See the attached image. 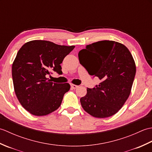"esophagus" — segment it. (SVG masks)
<instances>
[{"label": "esophagus", "mask_w": 152, "mask_h": 152, "mask_svg": "<svg viewBox=\"0 0 152 152\" xmlns=\"http://www.w3.org/2000/svg\"><path fill=\"white\" fill-rule=\"evenodd\" d=\"M71 88L74 89H76L78 88V86H76V85H74V84H71Z\"/></svg>", "instance_id": "obj_1"}]
</instances>
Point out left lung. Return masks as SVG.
<instances>
[{"label": "left lung", "mask_w": 152, "mask_h": 152, "mask_svg": "<svg viewBox=\"0 0 152 152\" xmlns=\"http://www.w3.org/2000/svg\"><path fill=\"white\" fill-rule=\"evenodd\" d=\"M78 57L90 75L101 81L95 88L87 89L86 95L80 99L82 108L95 118L114 115L129 96L136 74L129 50L117 42L102 40L87 45Z\"/></svg>", "instance_id": "obj_1"}]
</instances>
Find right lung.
<instances>
[{
  "label": "right lung",
  "mask_w": 152,
  "mask_h": 152,
  "mask_svg": "<svg viewBox=\"0 0 152 152\" xmlns=\"http://www.w3.org/2000/svg\"><path fill=\"white\" fill-rule=\"evenodd\" d=\"M74 48L37 40L25 43L18 51L12 64L14 91L31 114L46 115L60 106L70 86L51 82L46 77L53 71L61 73V63Z\"/></svg>",
  "instance_id": "1"
}]
</instances>
